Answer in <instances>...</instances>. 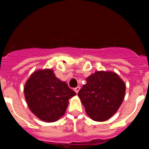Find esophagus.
I'll return each mask as SVG.
<instances>
[{"label":"esophagus","instance_id":"esophagus-1","mask_svg":"<svg viewBox=\"0 0 149 149\" xmlns=\"http://www.w3.org/2000/svg\"><path fill=\"white\" fill-rule=\"evenodd\" d=\"M79 90H80V87H79V86H77V87L74 88V91L76 92V93H78V92H79Z\"/></svg>","mask_w":149,"mask_h":149}]
</instances>
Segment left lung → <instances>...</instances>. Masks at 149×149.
I'll return each instance as SVG.
<instances>
[{
  "mask_svg": "<svg viewBox=\"0 0 149 149\" xmlns=\"http://www.w3.org/2000/svg\"><path fill=\"white\" fill-rule=\"evenodd\" d=\"M86 81L78 96L87 115L95 121L108 120L118 111L124 100L125 82L111 71H96Z\"/></svg>",
  "mask_w": 149,
  "mask_h": 149,
  "instance_id": "obj_1",
  "label": "left lung"
}]
</instances>
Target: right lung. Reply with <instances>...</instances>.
Wrapping results in <instances>:
<instances>
[{
  "mask_svg": "<svg viewBox=\"0 0 149 149\" xmlns=\"http://www.w3.org/2000/svg\"><path fill=\"white\" fill-rule=\"evenodd\" d=\"M24 94L30 111L41 120L49 123L64 115L69 99L76 93L58 79L52 69H44L32 72L24 84Z\"/></svg>",
  "mask_w": 149,
  "mask_h": 149,
  "instance_id": "1",
  "label": "right lung"
}]
</instances>
